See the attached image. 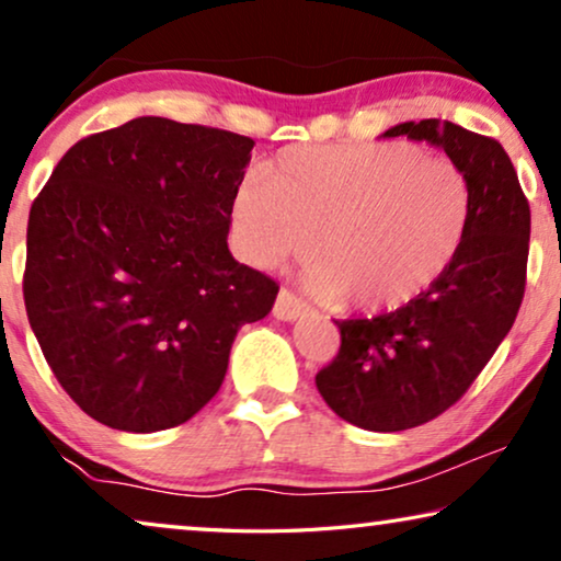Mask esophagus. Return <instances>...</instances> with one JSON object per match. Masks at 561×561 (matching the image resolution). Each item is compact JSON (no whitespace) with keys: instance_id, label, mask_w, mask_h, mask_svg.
I'll return each mask as SVG.
<instances>
[{"instance_id":"34e87169","label":"esophagus","mask_w":561,"mask_h":561,"mask_svg":"<svg viewBox=\"0 0 561 561\" xmlns=\"http://www.w3.org/2000/svg\"><path fill=\"white\" fill-rule=\"evenodd\" d=\"M309 313V306L304 301H298L294 294H288V290H280L278 298H275L273 304V317L280 319V321H296Z\"/></svg>"}]
</instances>
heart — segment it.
<instances>
[{
  "mask_svg": "<svg viewBox=\"0 0 561 561\" xmlns=\"http://www.w3.org/2000/svg\"><path fill=\"white\" fill-rule=\"evenodd\" d=\"M472 186L451 160L409 142L294 145L232 196L237 252L255 267L309 255L306 288L344 311H396L462 250Z\"/></svg>",
  "mask_w": 561,
  "mask_h": 561,
  "instance_id": "heart-1",
  "label": "heart"
}]
</instances>
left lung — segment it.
Segmentation results:
<instances>
[{"label":"left lung","mask_w":561,"mask_h":561,"mask_svg":"<svg viewBox=\"0 0 561 561\" xmlns=\"http://www.w3.org/2000/svg\"><path fill=\"white\" fill-rule=\"evenodd\" d=\"M409 137L447 152L472 186V221L449 271L403 309L336 321L340 355L317 375L336 416L367 432H403L457 403L524 301L531 211L501 142L442 119L401 122Z\"/></svg>","instance_id":"8db88e82"}]
</instances>
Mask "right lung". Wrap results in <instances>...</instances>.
<instances>
[{
    "mask_svg": "<svg viewBox=\"0 0 561 561\" xmlns=\"http://www.w3.org/2000/svg\"><path fill=\"white\" fill-rule=\"evenodd\" d=\"M250 137L137 117L60 158L27 221L25 309L53 375L119 432L179 426L217 396L242 324L278 286L227 248Z\"/></svg>",
    "mask_w": 561,
    "mask_h": 561,
    "instance_id": "obj_1",
    "label": "right lung"
}]
</instances>
